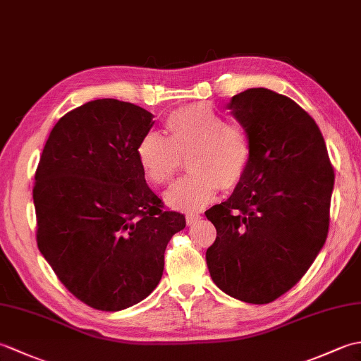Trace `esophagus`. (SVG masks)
I'll return each mask as SVG.
<instances>
[{
	"mask_svg": "<svg viewBox=\"0 0 361 361\" xmlns=\"http://www.w3.org/2000/svg\"><path fill=\"white\" fill-rule=\"evenodd\" d=\"M200 219H202V217L198 216V214H188V216H186V224H188V225H194V224H197V221L200 220Z\"/></svg>",
	"mask_w": 361,
	"mask_h": 361,
	"instance_id": "1",
	"label": "esophagus"
}]
</instances>
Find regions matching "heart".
I'll return each mask as SVG.
<instances>
[{
    "label": "heart",
    "mask_w": 361,
    "mask_h": 361,
    "mask_svg": "<svg viewBox=\"0 0 361 361\" xmlns=\"http://www.w3.org/2000/svg\"><path fill=\"white\" fill-rule=\"evenodd\" d=\"M167 140L147 133L137 144L136 157L150 183L166 186L188 159L189 172L167 190L166 202L178 211H200L220 189L242 183L251 163L247 128L226 119L212 105L198 102L169 113L164 119Z\"/></svg>",
    "instance_id": "heart-1"
}]
</instances>
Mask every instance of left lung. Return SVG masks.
I'll use <instances>...</instances> for the list:
<instances>
[{"label":"left lung","mask_w":361,"mask_h":361,"mask_svg":"<svg viewBox=\"0 0 361 361\" xmlns=\"http://www.w3.org/2000/svg\"><path fill=\"white\" fill-rule=\"evenodd\" d=\"M228 109L252 153L233 195L204 212L217 229L206 264L226 295L268 304L301 281L323 248L335 173L317 122L290 97L250 88Z\"/></svg>","instance_id":"left-lung-1"}]
</instances>
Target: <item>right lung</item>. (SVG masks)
Masks as SVG:
<instances>
[{
	"label": "right lung",
	"instance_id": "obj_1",
	"mask_svg": "<svg viewBox=\"0 0 361 361\" xmlns=\"http://www.w3.org/2000/svg\"><path fill=\"white\" fill-rule=\"evenodd\" d=\"M153 114L97 99L60 118L44 144L32 189L37 245L68 291L96 310L147 298L185 216L152 192L136 149Z\"/></svg>",
	"mask_w": 361,
	"mask_h": 361
}]
</instances>
